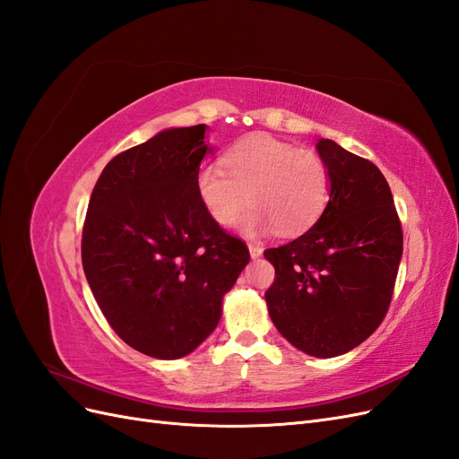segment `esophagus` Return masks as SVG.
<instances>
[{
    "label": "esophagus",
    "instance_id": "esophagus-1",
    "mask_svg": "<svg viewBox=\"0 0 459 459\" xmlns=\"http://www.w3.org/2000/svg\"><path fill=\"white\" fill-rule=\"evenodd\" d=\"M248 253H251V258H258L262 256V248L256 245H248Z\"/></svg>",
    "mask_w": 459,
    "mask_h": 459
}]
</instances>
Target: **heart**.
Here are the masks:
<instances>
[{
  "instance_id": "1",
  "label": "heart",
  "mask_w": 459,
  "mask_h": 459,
  "mask_svg": "<svg viewBox=\"0 0 459 459\" xmlns=\"http://www.w3.org/2000/svg\"><path fill=\"white\" fill-rule=\"evenodd\" d=\"M226 170L206 164L195 176L197 197L218 226L243 220L251 235L277 228L297 235L312 228L329 199V172L312 151H302L268 134H255L231 145L221 157Z\"/></svg>"
}]
</instances>
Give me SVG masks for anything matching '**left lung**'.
<instances>
[{"mask_svg": "<svg viewBox=\"0 0 459 459\" xmlns=\"http://www.w3.org/2000/svg\"><path fill=\"white\" fill-rule=\"evenodd\" d=\"M316 151L329 172V201L316 224L264 256L275 329L308 356L333 358L362 344L391 304L402 258L393 193L373 162L333 140Z\"/></svg>", "mask_w": 459, "mask_h": 459, "instance_id": "1", "label": "left lung"}]
</instances>
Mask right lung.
I'll list each match as a JSON object with an SVG mask.
<instances>
[{
  "instance_id": "right-lung-1",
  "label": "right lung",
  "mask_w": 459,
  "mask_h": 459,
  "mask_svg": "<svg viewBox=\"0 0 459 459\" xmlns=\"http://www.w3.org/2000/svg\"><path fill=\"white\" fill-rule=\"evenodd\" d=\"M206 124L169 128L110 160L93 187L82 266L117 335L151 358L191 354L251 260L206 214L195 176Z\"/></svg>"
}]
</instances>
